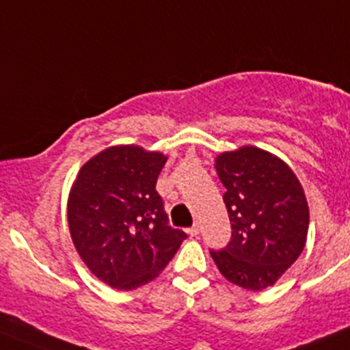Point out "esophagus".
<instances>
[{"mask_svg":"<svg viewBox=\"0 0 350 350\" xmlns=\"http://www.w3.org/2000/svg\"><path fill=\"white\" fill-rule=\"evenodd\" d=\"M187 234L191 235V237H198V235H199V225H198V223H196V225H192V227L189 228Z\"/></svg>","mask_w":350,"mask_h":350,"instance_id":"esophagus-1","label":"esophagus"}]
</instances>
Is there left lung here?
I'll return each instance as SVG.
<instances>
[{
  "instance_id": "1",
  "label": "left lung",
  "mask_w": 350,
  "mask_h": 350,
  "mask_svg": "<svg viewBox=\"0 0 350 350\" xmlns=\"http://www.w3.org/2000/svg\"><path fill=\"white\" fill-rule=\"evenodd\" d=\"M227 192L230 242L209 249L219 273L245 291L273 285L294 265L306 245L309 209L291 168L262 149L241 148L216 158Z\"/></svg>"
}]
</instances>
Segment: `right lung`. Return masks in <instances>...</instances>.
Returning a JSON list of instances; mask_svg holds the SVG:
<instances>
[{"label":"right lung","instance_id":"add662e5","mask_svg":"<svg viewBox=\"0 0 350 350\" xmlns=\"http://www.w3.org/2000/svg\"><path fill=\"white\" fill-rule=\"evenodd\" d=\"M165 163L159 152L115 146L89 159L70 191L75 249L99 280L118 291L154 280L187 239L170 227L156 191Z\"/></svg>","mask_w":350,"mask_h":350}]
</instances>
